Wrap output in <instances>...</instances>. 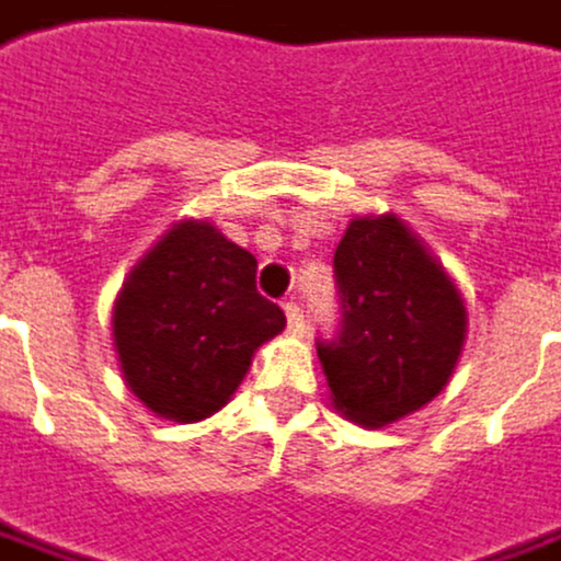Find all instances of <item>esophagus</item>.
<instances>
[{
    "instance_id": "1",
    "label": "esophagus",
    "mask_w": 561,
    "mask_h": 561,
    "mask_svg": "<svg viewBox=\"0 0 561 561\" xmlns=\"http://www.w3.org/2000/svg\"><path fill=\"white\" fill-rule=\"evenodd\" d=\"M284 311H287V330L289 332H305V314H302V308L296 302H287L284 305Z\"/></svg>"
}]
</instances>
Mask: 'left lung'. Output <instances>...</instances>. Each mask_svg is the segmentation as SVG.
I'll return each instance as SVG.
<instances>
[{
  "mask_svg": "<svg viewBox=\"0 0 561 561\" xmlns=\"http://www.w3.org/2000/svg\"><path fill=\"white\" fill-rule=\"evenodd\" d=\"M339 327L318 339L335 409L381 427L446 388L467 311L446 272L393 216L354 219L332 256Z\"/></svg>",
  "mask_w": 561,
  "mask_h": 561,
  "instance_id": "obj_1",
  "label": "left lung"
}]
</instances>
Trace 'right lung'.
I'll return each mask as SVG.
<instances>
[{
  "label": "right lung",
  "mask_w": 561,
  "mask_h": 561,
  "mask_svg": "<svg viewBox=\"0 0 561 561\" xmlns=\"http://www.w3.org/2000/svg\"><path fill=\"white\" fill-rule=\"evenodd\" d=\"M287 327L256 289V259L207 222H180L122 287L112 335L130 391L152 412L201 421L229 403L250 357Z\"/></svg>",
  "instance_id": "add662e5"
}]
</instances>
